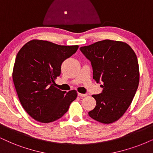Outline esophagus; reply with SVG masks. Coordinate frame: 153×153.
<instances>
[{
	"label": "esophagus",
	"instance_id": "esophagus-1",
	"mask_svg": "<svg viewBox=\"0 0 153 153\" xmlns=\"http://www.w3.org/2000/svg\"><path fill=\"white\" fill-rule=\"evenodd\" d=\"M78 96L79 97H86V94H81V93H78Z\"/></svg>",
	"mask_w": 153,
	"mask_h": 153
}]
</instances>
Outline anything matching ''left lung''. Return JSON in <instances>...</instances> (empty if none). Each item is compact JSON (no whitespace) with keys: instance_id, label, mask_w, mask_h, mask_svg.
<instances>
[{"instance_id":"left-lung-1","label":"left lung","mask_w":153,"mask_h":153,"mask_svg":"<svg viewBox=\"0 0 153 153\" xmlns=\"http://www.w3.org/2000/svg\"><path fill=\"white\" fill-rule=\"evenodd\" d=\"M80 50L91 62L93 79L103 88L101 94L92 95L97 105L88 116L105 124L116 121L130 106L138 87L136 54L126 43L111 39L81 47Z\"/></svg>"}]
</instances>
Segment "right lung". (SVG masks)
<instances>
[{
	"label": "right lung",
	"instance_id": "obj_1",
	"mask_svg": "<svg viewBox=\"0 0 153 153\" xmlns=\"http://www.w3.org/2000/svg\"><path fill=\"white\" fill-rule=\"evenodd\" d=\"M78 45L65 46L33 39L18 52L13 79L22 106L35 120L50 123L67 112L76 99L75 90L68 92L55 87L62 63L78 50Z\"/></svg>",
	"mask_w": 153,
	"mask_h": 153
}]
</instances>
